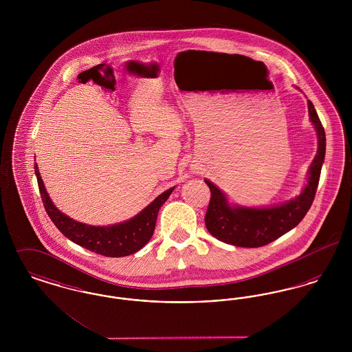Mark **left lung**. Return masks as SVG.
Here are the masks:
<instances>
[{"label": "left lung", "mask_w": 352, "mask_h": 352, "mask_svg": "<svg viewBox=\"0 0 352 352\" xmlns=\"http://www.w3.org/2000/svg\"><path fill=\"white\" fill-rule=\"evenodd\" d=\"M307 107L310 121L318 135V151L309 168L307 184L301 194L292 201L264 208L231 206L221 190L204 179L211 191L204 221L208 232L214 237L236 247L257 248L289 232L305 218L317 192L326 153V134L322 122L311 101H307Z\"/></svg>", "instance_id": "obj_1"}]
</instances>
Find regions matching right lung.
Returning a JSON list of instances; mask_svg holds the SVG:
<instances>
[{
    "mask_svg": "<svg viewBox=\"0 0 352 352\" xmlns=\"http://www.w3.org/2000/svg\"><path fill=\"white\" fill-rule=\"evenodd\" d=\"M34 165L39 192L51 221L75 244L107 257L129 256L140 251L145 244H148L155 228L158 211L175 188H168L165 192L158 195L140 214L124 223L108 227H95L69 218L54 206L38 171V165Z\"/></svg>",
    "mask_w": 352,
    "mask_h": 352,
    "instance_id": "obj_1",
    "label": "right lung"
}]
</instances>
